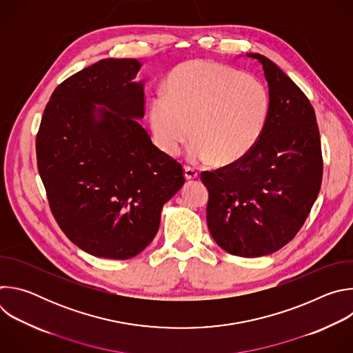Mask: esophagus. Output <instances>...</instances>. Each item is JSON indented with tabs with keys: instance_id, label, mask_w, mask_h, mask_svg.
Segmentation results:
<instances>
[{
	"instance_id": "1",
	"label": "esophagus",
	"mask_w": 353,
	"mask_h": 353,
	"mask_svg": "<svg viewBox=\"0 0 353 353\" xmlns=\"http://www.w3.org/2000/svg\"><path fill=\"white\" fill-rule=\"evenodd\" d=\"M184 177H185V180H195V179H198V172L192 168H185Z\"/></svg>"
}]
</instances>
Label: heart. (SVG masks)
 Listing matches in <instances>:
<instances>
[{
  "label": "heart",
  "mask_w": 353,
  "mask_h": 353,
  "mask_svg": "<svg viewBox=\"0 0 353 353\" xmlns=\"http://www.w3.org/2000/svg\"><path fill=\"white\" fill-rule=\"evenodd\" d=\"M166 93L150 100L149 121L161 150L180 154L184 143L194 163H237L260 141L270 112L265 86L222 64L191 60L168 78Z\"/></svg>",
  "instance_id": "obj_1"
}]
</instances>
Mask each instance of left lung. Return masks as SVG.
I'll return each mask as SVG.
<instances>
[{
  "label": "left lung",
  "mask_w": 353,
  "mask_h": 353,
  "mask_svg": "<svg viewBox=\"0 0 353 353\" xmlns=\"http://www.w3.org/2000/svg\"><path fill=\"white\" fill-rule=\"evenodd\" d=\"M260 61L268 82L264 132L237 163L203 172L207 223L219 247L239 257H261L288 244L319 195L323 157L316 113L306 94L270 59Z\"/></svg>",
  "instance_id": "1"
}]
</instances>
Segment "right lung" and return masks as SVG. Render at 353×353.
Listing matches in <instances>:
<instances>
[{"label": "right lung", "mask_w": 353, "mask_h": 353, "mask_svg": "<svg viewBox=\"0 0 353 353\" xmlns=\"http://www.w3.org/2000/svg\"><path fill=\"white\" fill-rule=\"evenodd\" d=\"M141 67L135 59H105L74 74L50 97L36 137L50 208L65 236L94 257L139 254L184 184L181 165L138 121Z\"/></svg>", "instance_id": "1"}]
</instances>
